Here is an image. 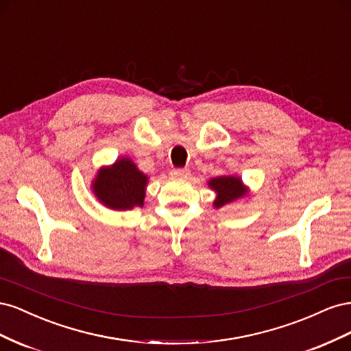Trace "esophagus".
<instances>
[{
    "label": "esophagus",
    "instance_id": "esophagus-1",
    "mask_svg": "<svg viewBox=\"0 0 351 351\" xmlns=\"http://www.w3.org/2000/svg\"><path fill=\"white\" fill-rule=\"evenodd\" d=\"M171 176L176 178H186L190 176V169L189 168H174L171 171Z\"/></svg>",
    "mask_w": 351,
    "mask_h": 351
}]
</instances>
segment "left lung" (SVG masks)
I'll return each instance as SVG.
<instances>
[{"instance_id":"obj_1","label":"left lung","mask_w":351,"mask_h":351,"mask_svg":"<svg viewBox=\"0 0 351 351\" xmlns=\"http://www.w3.org/2000/svg\"><path fill=\"white\" fill-rule=\"evenodd\" d=\"M208 184L217 192V199L214 202L215 208L224 206L228 202L244 195V189L239 177L222 176L218 178H212Z\"/></svg>"}]
</instances>
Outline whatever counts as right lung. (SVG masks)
<instances>
[{
	"label": "right lung",
	"mask_w": 351,
	"mask_h": 351,
	"mask_svg": "<svg viewBox=\"0 0 351 351\" xmlns=\"http://www.w3.org/2000/svg\"><path fill=\"white\" fill-rule=\"evenodd\" d=\"M147 177L127 158H121L110 168H102L93 183L95 195L111 209H132L143 206Z\"/></svg>",
	"instance_id": "add662e5"
}]
</instances>
